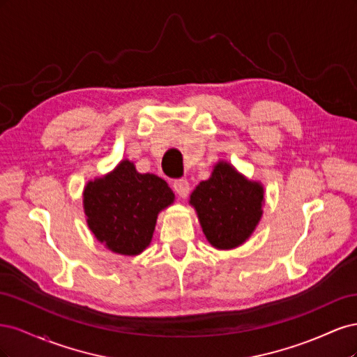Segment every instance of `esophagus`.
Returning <instances> with one entry per match:
<instances>
[{"instance_id":"1","label":"esophagus","mask_w":357,"mask_h":357,"mask_svg":"<svg viewBox=\"0 0 357 357\" xmlns=\"http://www.w3.org/2000/svg\"><path fill=\"white\" fill-rule=\"evenodd\" d=\"M172 188H174L176 193L180 198H186L189 195V192H190V185H189V181L186 178L176 180L174 185H172Z\"/></svg>"}]
</instances>
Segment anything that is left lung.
Wrapping results in <instances>:
<instances>
[{
  "mask_svg": "<svg viewBox=\"0 0 357 357\" xmlns=\"http://www.w3.org/2000/svg\"><path fill=\"white\" fill-rule=\"evenodd\" d=\"M190 204L210 244L228 250L241 245L261 220L264 188L220 162L192 192Z\"/></svg>",
  "mask_w": 357,
  "mask_h": 357,
  "instance_id": "obj_1",
  "label": "left lung"
}]
</instances>
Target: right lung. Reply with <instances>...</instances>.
Returning a JSON list of instances; mask_svg holds the SVG:
<instances>
[{
	"mask_svg": "<svg viewBox=\"0 0 357 357\" xmlns=\"http://www.w3.org/2000/svg\"><path fill=\"white\" fill-rule=\"evenodd\" d=\"M174 201L165 180L139 174L132 162L122 160L102 178L84 188L83 205L96 240L119 255H139L152 241L158 213Z\"/></svg>",
	"mask_w": 357,
	"mask_h": 357,
	"instance_id": "1",
	"label": "right lung"
}]
</instances>
